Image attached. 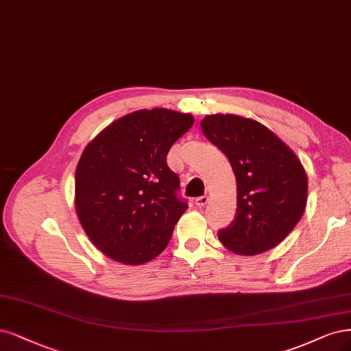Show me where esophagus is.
<instances>
[{
  "label": "esophagus",
  "instance_id": "obj_1",
  "mask_svg": "<svg viewBox=\"0 0 351 351\" xmlns=\"http://www.w3.org/2000/svg\"><path fill=\"white\" fill-rule=\"evenodd\" d=\"M208 202H209V197H208V196H200V197L196 199V206H199V208L206 206Z\"/></svg>",
  "mask_w": 351,
  "mask_h": 351
}]
</instances>
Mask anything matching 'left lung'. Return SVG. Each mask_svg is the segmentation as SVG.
<instances>
[{"label":"left lung","mask_w":351,"mask_h":351,"mask_svg":"<svg viewBox=\"0 0 351 351\" xmlns=\"http://www.w3.org/2000/svg\"><path fill=\"white\" fill-rule=\"evenodd\" d=\"M202 130L237 178V216L217 238L238 256H256L292 232L306 208L308 177L295 152L252 119L210 114Z\"/></svg>","instance_id":"left-lung-1"}]
</instances>
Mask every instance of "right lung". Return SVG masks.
<instances>
[{"mask_svg":"<svg viewBox=\"0 0 351 351\" xmlns=\"http://www.w3.org/2000/svg\"><path fill=\"white\" fill-rule=\"evenodd\" d=\"M193 122L191 114L145 108L117 119L84 149L75 170V210L108 258L139 265L170 243L187 203L177 195L180 180L167 154Z\"/></svg>","mask_w":351,"mask_h":351,"instance_id":"add662e5","label":"right lung"}]
</instances>
